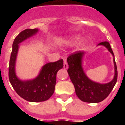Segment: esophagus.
<instances>
[{"mask_svg": "<svg viewBox=\"0 0 125 125\" xmlns=\"http://www.w3.org/2000/svg\"><path fill=\"white\" fill-rule=\"evenodd\" d=\"M63 68L64 69H68V63L66 62V60H64V62H63Z\"/></svg>", "mask_w": 125, "mask_h": 125, "instance_id": "1", "label": "esophagus"}]
</instances>
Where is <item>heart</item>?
<instances>
[{
    "label": "heart",
    "instance_id": "heart-1",
    "mask_svg": "<svg viewBox=\"0 0 125 125\" xmlns=\"http://www.w3.org/2000/svg\"><path fill=\"white\" fill-rule=\"evenodd\" d=\"M79 39H80V37H78V36H75V37H73L70 39L69 40H68V42L71 43H76V42L78 41Z\"/></svg>",
    "mask_w": 125,
    "mask_h": 125
}]
</instances>
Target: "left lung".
<instances>
[{
	"mask_svg": "<svg viewBox=\"0 0 125 125\" xmlns=\"http://www.w3.org/2000/svg\"><path fill=\"white\" fill-rule=\"evenodd\" d=\"M98 45L106 47L114 57V53L110 43L108 41H103ZM85 53L78 51L72 53L67 58L69 68L68 73L72 82L73 83L77 96L82 101L90 103H98L104 100L109 95L117 81V68L115 58L113 59L115 65L114 78L108 83L100 84L89 79L84 73L82 68V58Z\"/></svg>",
	"mask_w": 125,
	"mask_h": 125,
	"instance_id": "obj_1",
	"label": "left lung"
}]
</instances>
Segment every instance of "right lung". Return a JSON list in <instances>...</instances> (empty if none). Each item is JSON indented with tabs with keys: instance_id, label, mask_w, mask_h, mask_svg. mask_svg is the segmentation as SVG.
<instances>
[{
	"instance_id": "obj_1",
	"label": "right lung",
	"mask_w": 125,
	"mask_h": 125,
	"mask_svg": "<svg viewBox=\"0 0 125 125\" xmlns=\"http://www.w3.org/2000/svg\"><path fill=\"white\" fill-rule=\"evenodd\" d=\"M37 29H27L21 31L12 43V49L9 62V78L16 92L21 98L29 102H43L48 100L53 94L58 70L63 66V61L47 63L41 68L37 77L30 80H21L15 73V63L19 43L38 32Z\"/></svg>"
}]
</instances>
